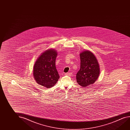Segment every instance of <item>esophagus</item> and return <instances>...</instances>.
Segmentation results:
<instances>
[{"instance_id":"esophagus-1","label":"esophagus","mask_w":130,"mask_h":130,"mask_svg":"<svg viewBox=\"0 0 130 130\" xmlns=\"http://www.w3.org/2000/svg\"><path fill=\"white\" fill-rule=\"evenodd\" d=\"M72 74L71 72H68V73H65V75H67V76H71Z\"/></svg>"}]
</instances>
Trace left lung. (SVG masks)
<instances>
[{"mask_svg": "<svg viewBox=\"0 0 130 130\" xmlns=\"http://www.w3.org/2000/svg\"><path fill=\"white\" fill-rule=\"evenodd\" d=\"M80 56V69L76 75L77 83L83 87L93 84L100 74V67L95 56L88 50L82 52Z\"/></svg>", "mask_w": 130, "mask_h": 130, "instance_id": "1", "label": "left lung"}]
</instances>
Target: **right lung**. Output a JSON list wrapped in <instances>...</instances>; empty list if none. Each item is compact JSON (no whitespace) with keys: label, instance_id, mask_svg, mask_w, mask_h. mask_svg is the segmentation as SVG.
Wrapping results in <instances>:
<instances>
[{"label":"right lung","instance_id":"1","mask_svg":"<svg viewBox=\"0 0 130 130\" xmlns=\"http://www.w3.org/2000/svg\"><path fill=\"white\" fill-rule=\"evenodd\" d=\"M57 55V51L51 48L41 53L37 59L34 67L33 75L38 84L48 88L57 83L60 77L56 68Z\"/></svg>","mask_w":130,"mask_h":130}]
</instances>
